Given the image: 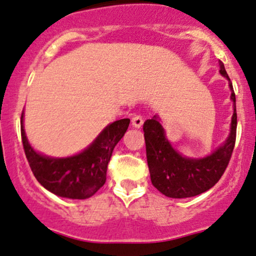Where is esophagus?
I'll list each match as a JSON object with an SVG mask.
<instances>
[{
  "label": "esophagus",
  "instance_id": "34e87169",
  "mask_svg": "<svg viewBox=\"0 0 256 256\" xmlns=\"http://www.w3.org/2000/svg\"><path fill=\"white\" fill-rule=\"evenodd\" d=\"M132 122V126L136 128H140L142 125H143V118H142L140 116H134V118L131 120Z\"/></svg>",
  "mask_w": 256,
  "mask_h": 256
}]
</instances>
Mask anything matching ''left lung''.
Returning a JSON list of instances; mask_svg holds the SVG:
<instances>
[{
	"label": "left lung",
	"mask_w": 256,
	"mask_h": 256,
	"mask_svg": "<svg viewBox=\"0 0 256 256\" xmlns=\"http://www.w3.org/2000/svg\"><path fill=\"white\" fill-rule=\"evenodd\" d=\"M220 72L229 81L232 101V116L229 136L210 155L202 158H186L175 150L166 136L158 114L148 119L143 125L146 146V160L154 187L169 198H190L206 192L218 182L235 146L237 114L232 83L220 60Z\"/></svg>",
	"instance_id": "1"
}]
</instances>
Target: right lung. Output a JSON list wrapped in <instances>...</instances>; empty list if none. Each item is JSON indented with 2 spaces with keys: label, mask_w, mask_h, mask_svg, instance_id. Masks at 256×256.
<instances>
[{
  "label": "right lung",
  "mask_w": 256,
  "mask_h": 256,
  "mask_svg": "<svg viewBox=\"0 0 256 256\" xmlns=\"http://www.w3.org/2000/svg\"><path fill=\"white\" fill-rule=\"evenodd\" d=\"M130 119L110 122L89 146L76 155L51 158L33 149L21 114V138L27 161L38 182L48 192L62 198L87 199L106 182L107 166L113 149L124 137Z\"/></svg>",
  "instance_id": "right-lung-1"
}]
</instances>
